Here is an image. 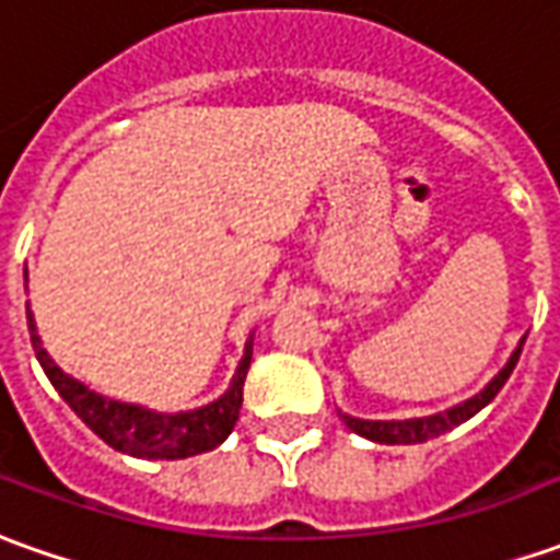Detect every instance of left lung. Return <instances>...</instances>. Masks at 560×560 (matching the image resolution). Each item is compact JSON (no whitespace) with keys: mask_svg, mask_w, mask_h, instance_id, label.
Returning a JSON list of instances; mask_svg holds the SVG:
<instances>
[{"mask_svg":"<svg viewBox=\"0 0 560 560\" xmlns=\"http://www.w3.org/2000/svg\"><path fill=\"white\" fill-rule=\"evenodd\" d=\"M518 359H521V346L512 352V359H509V364H505L503 371L490 380L488 389L478 392L475 398L463 401V405H456V408L444 410V413H435V417H420V420H389V423H383V420H352V417H346L343 413V423L349 425L355 435L380 441V444H420V441L439 439V435H444V432H451L454 425L466 423V420L475 417V413L485 408V405H490V401L497 398V392L505 386V380L512 376Z\"/></svg>","mask_w":560,"mask_h":560,"instance_id":"8db88e82","label":"left lung"}]
</instances>
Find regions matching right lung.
<instances>
[{"label":"right lung","mask_w":560,"mask_h":560,"mask_svg":"<svg viewBox=\"0 0 560 560\" xmlns=\"http://www.w3.org/2000/svg\"><path fill=\"white\" fill-rule=\"evenodd\" d=\"M26 325H30V340H33L42 371L48 374L51 386L60 392V398L82 417V423L89 425L94 435H101L109 447H116L121 454L143 456V459H184V456L214 451L217 444L226 441V435L235 429L238 410H242V386H245L250 368V343L235 371L230 392L223 398H217L214 405L189 410V413H152V410L135 408V405L109 401L104 395L91 392L89 386L75 383L42 349L30 312H26Z\"/></svg>","instance_id":"1"}]
</instances>
